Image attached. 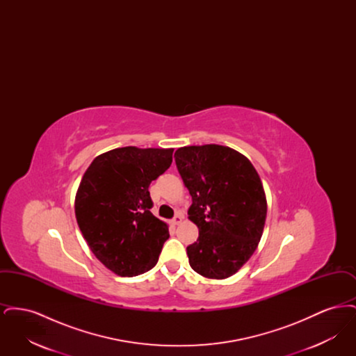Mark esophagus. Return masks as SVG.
<instances>
[{"label": "esophagus", "mask_w": 356, "mask_h": 356, "mask_svg": "<svg viewBox=\"0 0 356 356\" xmlns=\"http://www.w3.org/2000/svg\"><path fill=\"white\" fill-rule=\"evenodd\" d=\"M183 219H184L183 213H177V215L172 219V224H173V225H179V224L183 221Z\"/></svg>", "instance_id": "1"}]
</instances>
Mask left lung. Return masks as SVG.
<instances>
[{"label":"left lung","mask_w":356,"mask_h":356,"mask_svg":"<svg viewBox=\"0 0 356 356\" xmlns=\"http://www.w3.org/2000/svg\"><path fill=\"white\" fill-rule=\"evenodd\" d=\"M175 160L192 196L188 219L199 228L186 247L189 264L204 277L227 279L250 260L264 231L260 176L244 154L218 144L181 147Z\"/></svg>","instance_id":"8db88e82"}]
</instances>
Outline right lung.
Instances as JSON below:
<instances>
[{"mask_svg": "<svg viewBox=\"0 0 356 356\" xmlns=\"http://www.w3.org/2000/svg\"><path fill=\"white\" fill-rule=\"evenodd\" d=\"M173 148L124 147L99 154L74 197L79 228L90 251L119 276L152 270L170 237L149 211V184L172 164Z\"/></svg>", "mask_w": 356, "mask_h": 356, "instance_id": "add662e5", "label": "right lung"}]
</instances>
